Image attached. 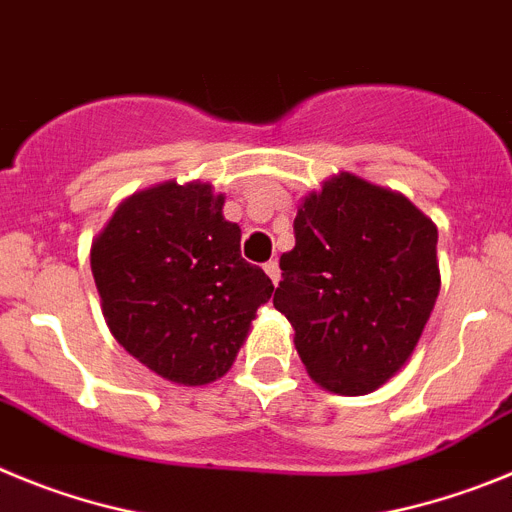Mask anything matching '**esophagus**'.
Here are the masks:
<instances>
[{"instance_id": "obj_1", "label": "esophagus", "mask_w": 512, "mask_h": 512, "mask_svg": "<svg viewBox=\"0 0 512 512\" xmlns=\"http://www.w3.org/2000/svg\"><path fill=\"white\" fill-rule=\"evenodd\" d=\"M264 271H266V274H269L271 282L279 284V279H282V271H279V264H277V261H266V264H264Z\"/></svg>"}]
</instances>
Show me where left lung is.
Masks as SVG:
<instances>
[{
	"mask_svg": "<svg viewBox=\"0 0 512 512\" xmlns=\"http://www.w3.org/2000/svg\"><path fill=\"white\" fill-rule=\"evenodd\" d=\"M436 243L433 220L408 197L354 174L307 194L274 307L312 382L354 397L400 372L441 289Z\"/></svg>",
	"mask_w": 512,
	"mask_h": 512,
	"instance_id": "obj_1",
	"label": "left lung"
}]
</instances>
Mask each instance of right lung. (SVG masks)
I'll return each instance as SVG.
<instances>
[{"mask_svg":"<svg viewBox=\"0 0 512 512\" xmlns=\"http://www.w3.org/2000/svg\"><path fill=\"white\" fill-rule=\"evenodd\" d=\"M210 184L130 194L92 243L104 320L130 356L174 384H210L233 366L274 284L241 259V228Z\"/></svg>","mask_w":512,"mask_h":512,"instance_id":"right-lung-1","label":"right lung"}]
</instances>
